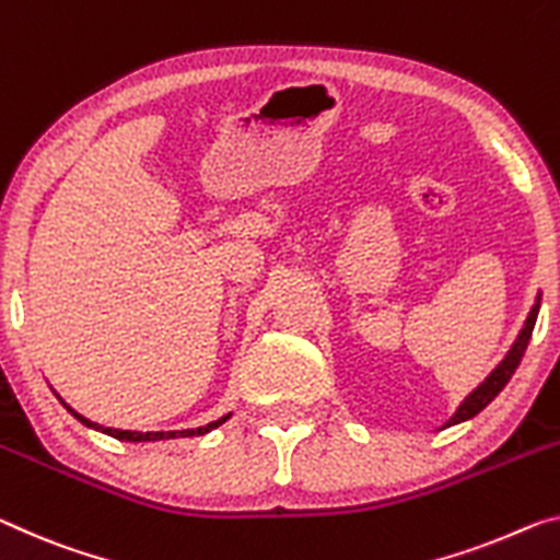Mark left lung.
Segmentation results:
<instances>
[{"mask_svg": "<svg viewBox=\"0 0 560 560\" xmlns=\"http://www.w3.org/2000/svg\"><path fill=\"white\" fill-rule=\"evenodd\" d=\"M538 307H540V295L536 298V305L530 307V313L526 317V325H523V330L518 338H515L513 348L509 350V355H505L501 360V365H498L493 373H490L483 383L478 385L476 390H472L466 400L460 402L458 410H455V416L445 423V428L448 425H455V423H463V420H468L472 416H478L480 410H483L490 400L495 398L498 393H501L505 388V383L511 381V375L515 373V368H518L523 352H526L528 348V340H530V332H533V325H536V317H538Z\"/></svg>", "mask_w": 560, "mask_h": 560, "instance_id": "left-lung-1", "label": "left lung"}]
</instances>
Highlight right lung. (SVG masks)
Wrapping results in <instances>:
<instances>
[{
  "label": "right lung",
  "mask_w": 560,
  "mask_h": 560,
  "mask_svg": "<svg viewBox=\"0 0 560 560\" xmlns=\"http://www.w3.org/2000/svg\"><path fill=\"white\" fill-rule=\"evenodd\" d=\"M62 400V398H59ZM62 406L72 412V416L80 420V423H84L88 428H94V430H102V433H107V435H112V438H117V441H130V443H142V441H165V438H190V435H205V433H210L212 428H218V425H222L225 423V420L230 418V416H222V418H218V420H212V423H208V425H202V428H190V430H170V433H137V430H117V428H105V425H100V423H92V420H88L84 416H80V412L77 410H72L70 406H67V402L62 400Z\"/></svg>",
  "instance_id": "right-lung-1"
}]
</instances>
